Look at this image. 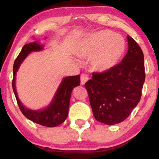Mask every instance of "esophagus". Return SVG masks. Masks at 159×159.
Returning a JSON list of instances; mask_svg holds the SVG:
<instances>
[{
	"label": "esophagus",
	"instance_id": "esophagus-1",
	"mask_svg": "<svg viewBox=\"0 0 159 159\" xmlns=\"http://www.w3.org/2000/svg\"><path fill=\"white\" fill-rule=\"evenodd\" d=\"M89 79H90V78H89L88 75H87V74L82 73V74L81 75V84L82 85L84 84L86 82L88 81Z\"/></svg>",
	"mask_w": 159,
	"mask_h": 159
}]
</instances>
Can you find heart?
Here are the masks:
<instances>
[{"label":"heart","instance_id":"obj_1","mask_svg":"<svg viewBox=\"0 0 159 159\" xmlns=\"http://www.w3.org/2000/svg\"><path fill=\"white\" fill-rule=\"evenodd\" d=\"M125 52V40L121 36L108 30H99L84 40L78 53L82 57H91L93 69L107 72L116 66Z\"/></svg>","mask_w":159,"mask_h":159}]
</instances>
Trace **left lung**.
Returning a JSON list of instances; mask_svg holds the SVG:
<instances>
[{"label": "left lung", "instance_id": "obj_1", "mask_svg": "<svg viewBox=\"0 0 159 159\" xmlns=\"http://www.w3.org/2000/svg\"><path fill=\"white\" fill-rule=\"evenodd\" d=\"M129 50L121 63L103 72H93L85 88L97 121L114 125L125 120L141 97L145 81L143 54L139 45L127 36Z\"/></svg>", "mask_w": 159, "mask_h": 159}]
</instances>
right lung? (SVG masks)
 Segmentation results:
<instances>
[{
	"instance_id": "obj_1",
	"label": "right lung",
	"mask_w": 159,
	"mask_h": 159,
	"mask_svg": "<svg viewBox=\"0 0 159 159\" xmlns=\"http://www.w3.org/2000/svg\"><path fill=\"white\" fill-rule=\"evenodd\" d=\"M43 49V45H40L38 42H34L24 45L19 56L14 62L12 89L20 110L25 117L31 120L34 123L39 124L43 126L55 127L63 123L67 118L72 91L74 87L79 86L81 82L79 75L75 76H68L63 78L52 102L43 110L33 111L25 107L20 102L16 90V72L19 69L20 65L30 52H38Z\"/></svg>"
}]
</instances>
